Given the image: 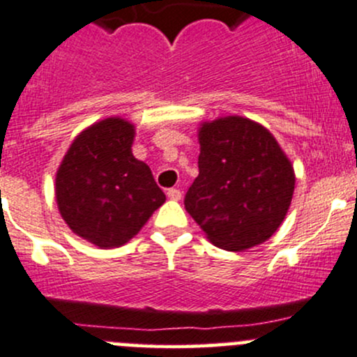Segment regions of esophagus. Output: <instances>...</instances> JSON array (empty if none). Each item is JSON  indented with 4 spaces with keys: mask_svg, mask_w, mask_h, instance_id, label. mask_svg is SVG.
<instances>
[{
    "mask_svg": "<svg viewBox=\"0 0 357 357\" xmlns=\"http://www.w3.org/2000/svg\"><path fill=\"white\" fill-rule=\"evenodd\" d=\"M167 197L171 198V200L178 202V200H181V191H179L178 188H171V190H167Z\"/></svg>",
    "mask_w": 357,
    "mask_h": 357,
    "instance_id": "obj_1",
    "label": "esophagus"
}]
</instances>
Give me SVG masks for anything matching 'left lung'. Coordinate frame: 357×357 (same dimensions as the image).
Here are the masks:
<instances>
[{"mask_svg": "<svg viewBox=\"0 0 357 357\" xmlns=\"http://www.w3.org/2000/svg\"><path fill=\"white\" fill-rule=\"evenodd\" d=\"M198 176L186 212L210 243L245 251L272 238L291 207L296 174L279 142L260 123L224 116L198 128Z\"/></svg>", "mask_w": 357, "mask_h": 357, "instance_id": "left-lung-1", "label": "left lung"}]
</instances>
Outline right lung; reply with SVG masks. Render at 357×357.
Segmentation results:
<instances>
[{
    "mask_svg": "<svg viewBox=\"0 0 357 357\" xmlns=\"http://www.w3.org/2000/svg\"><path fill=\"white\" fill-rule=\"evenodd\" d=\"M135 125L111 116L75 137L56 171V204L77 236L118 248L140 232L166 195L150 167L135 159Z\"/></svg>",
    "mask_w": 357,
    "mask_h": 357,
    "instance_id": "obj_1",
    "label": "right lung"
}]
</instances>
